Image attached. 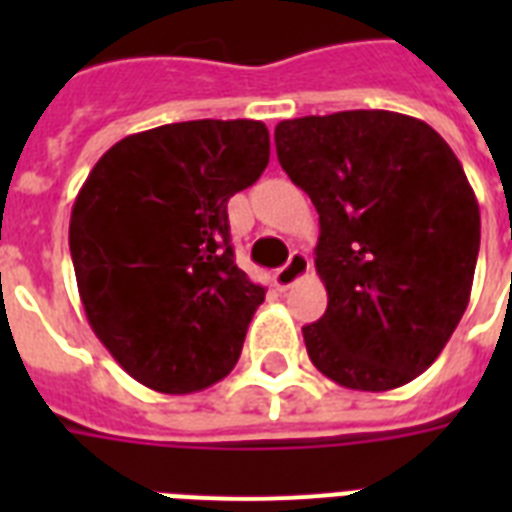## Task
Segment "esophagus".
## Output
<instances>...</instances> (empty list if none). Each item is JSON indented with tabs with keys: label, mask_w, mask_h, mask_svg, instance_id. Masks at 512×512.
<instances>
[{
	"label": "esophagus",
	"mask_w": 512,
	"mask_h": 512,
	"mask_svg": "<svg viewBox=\"0 0 512 512\" xmlns=\"http://www.w3.org/2000/svg\"><path fill=\"white\" fill-rule=\"evenodd\" d=\"M308 273H311V260H308V255H305V252H292L287 265L273 273V281H276V287L279 289H289L295 287L300 279H305Z\"/></svg>",
	"instance_id": "1"
}]
</instances>
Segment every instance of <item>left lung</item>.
I'll use <instances>...</instances> for the list:
<instances>
[{
    "label": "left lung",
    "instance_id": "1",
    "mask_svg": "<svg viewBox=\"0 0 512 512\" xmlns=\"http://www.w3.org/2000/svg\"><path fill=\"white\" fill-rule=\"evenodd\" d=\"M273 140L319 212L329 303L303 327L313 366L342 388H401L468 308L481 212L460 159L430 124L396 111L287 119Z\"/></svg>",
    "mask_w": 512,
    "mask_h": 512
}]
</instances>
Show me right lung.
Wrapping results in <instances>:
<instances>
[{"mask_svg": "<svg viewBox=\"0 0 512 512\" xmlns=\"http://www.w3.org/2000/svg\"><path fill=\"white\" fill-rule=\"evenodd\" d=\"M271 138L252 119L127 135L76 196L68 247L92 332L159 393L231 372L265 287L233 263L228 199L263 175Z\"/></svg>", "mask_w": 512, "mask_h": 512, "instance_id": "obj_1", "label": "right lung"}]
</instances>
